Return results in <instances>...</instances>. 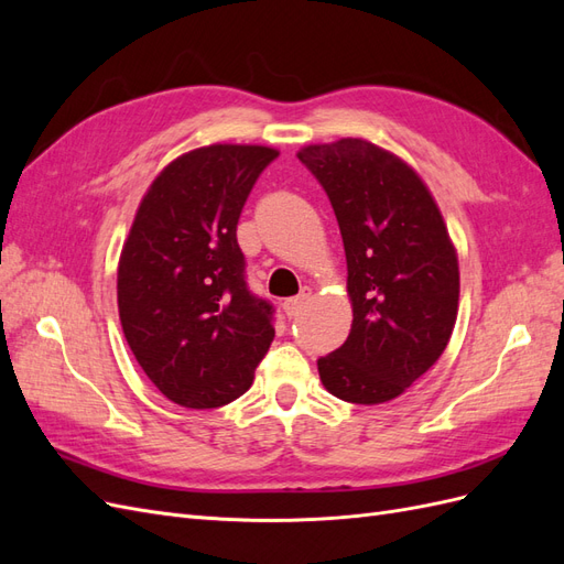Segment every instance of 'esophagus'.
<instances>
[{"label":"esophagus","instance_id":"34e87169","mask_svg":"<svg viewBox=\"0 0 564 564\" xmlns=\"http://www.w3.org/2000/svg\"><path fill=\"white\" fill-rule=\"evenodd\" d=\"M311 289L308 286H303L301 289V294L299 296H294V299H286L284 303H282V308H284V313L289 315V317H294V315H299V311L303 308L305 303H308V299H311Z\"/></svg>","mask_w":564,"mask_h":564}]
</instances>
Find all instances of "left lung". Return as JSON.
<instances>
[{
    "label": "left lung",
    "mask_w": 564,
    "mask_h": 564,
    "mask_svg": "<svg viewBox=\"0 0 564 564\" xmlns=\"http://www.w3.org/2000/svg\"><path fill=\"white\" fill-rule=\"evenodd\" d=\"M299 160L327 193L348 263L352 324L319 357V381L355 404H381L445 352L458 313V259L421 176L365 139L305 145Z\"/></svg>",
    "instance_id": "left-lung-1"
}]
</instances>
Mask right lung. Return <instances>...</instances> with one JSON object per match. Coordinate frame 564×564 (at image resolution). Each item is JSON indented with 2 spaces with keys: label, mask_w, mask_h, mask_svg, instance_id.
Returning <instances> with one entry per match:
<instances>
[{
  "label": "right lung",
  "mask_w": 564,
  "mask_h": 564,
  "mask_svg": "<svg viewBox=\"0 0 564 564\" xmlns=\"http://www.w3.org/2000/svg\"><path fill=\"white\" fill-rule=\"evenodd\" d=\"M280 152L214 143L166 164L143 195L117 268V305L135 360L164 398L224 406L249 390L275 329L245 280L237 220Z\"/></svg>",
  "instance_id": "obj_1"
}]
</instances>
